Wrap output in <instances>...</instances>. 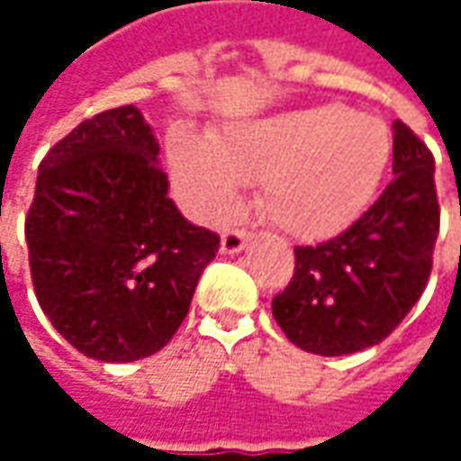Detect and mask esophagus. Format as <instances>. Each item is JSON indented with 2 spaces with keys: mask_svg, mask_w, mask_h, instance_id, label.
Here are the masks:
<instances>
[{
  "mask_svg": "<svg viewBox=\"0 0 461 461\" xmlns=\"http://www.w3.org/2000/svg\"><path fill=\"white\" fill-rule=\"evenodd\" d=\"M246 243H249V233L246 230H228L221 240V249L222 254H228V257H233V254H240L243 249H246Z\"/></svg>",
  "mask_w": 461,
  "mask_h": 461,
  "instance_id": "obj_1",
  "label": "esophagus"
}]
</instances>
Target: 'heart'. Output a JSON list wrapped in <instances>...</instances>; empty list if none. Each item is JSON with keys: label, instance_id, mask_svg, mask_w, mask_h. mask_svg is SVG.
Masks as SVG:
<instances>
[{"label": "heart", "instance_id": "obj_1", "mask_svg": "<svg viewBox=\"0 0 461 461\" xmlns=\"http://www.w3.org/2000/svg\"><path fill=\"white\" fill-rule=\"evenodd\" d=\"M390 153L387 125L344 104L233 122L215 140L189 131L168 138L171 176L200 221L230 218L246 182H261L264 215L297 240H323L357 221Z\"/></svg>", "mask_w": 461, "mask_h": 461}]
</instances>
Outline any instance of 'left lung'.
Returning <instances> with one entry per match:
<instances>
[{
  "instance_id": "obj_1",
  "label": "left lung",
  "mask_w": 461,
  "mask_h": 461,
  "mask_svg": "<svg viewBox=\"0 0 461 461\" xmlns=\"http://www.w3.org/2000/svg\"><path fill=\"white\" fill-rule=\"evenodd\" d=\"M393 174L351 228L294 249V275L272 312L303 351L344 357L380 344L426 290L438 236L434 156L400 120L393 122Z\"/></svg>"
}]
</instances>
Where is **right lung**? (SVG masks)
I'll use <instances>...</instances> for the list:
<instances>
[{
  "mask_svg": "<svg viewBox=\"0 0 461 461\" xmlns=\"http://www.w3.org/2000/svg\"><path fill=\"white\" fill-rule=\"evenodd\" d=\"M25 239L48 321L107 364L171 341L221 249L218 233L192 225L168 197L158 140L135 104L84 120L48 151Z\"/></svg>",
  "mask_w": 461,
  "mask_h": 461,
  "instance_id": "right-lung-1",
  "label": "right lung"
}]
</instances>
